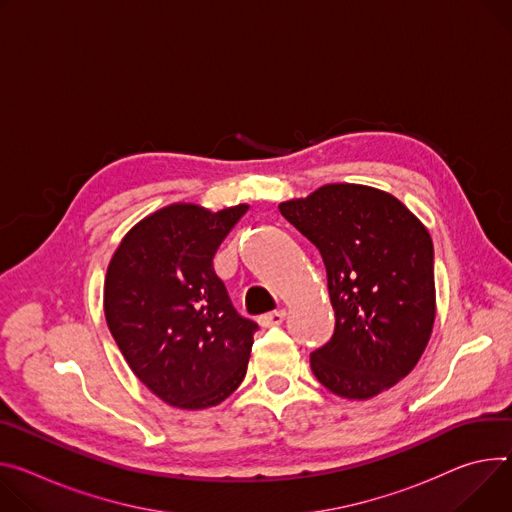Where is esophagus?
Here are the masks:
<instances>
[{
  "instance_id": "obj_1",
  "label": "esophagus",
  "mask_w": 512,
  "mask_h": 512,
  "mask_svg": "<svg viewBox=\"0 0 512 512\" xmlns=\"http://www.w3.org/2000/svg\"><path fill=\"white\" fill-rule=\"evenodd\" d=\"M288 312L286 310H275V312H267L259 318L261 327H280V324L286 320Z\"/></svg>"
}]
</instances>
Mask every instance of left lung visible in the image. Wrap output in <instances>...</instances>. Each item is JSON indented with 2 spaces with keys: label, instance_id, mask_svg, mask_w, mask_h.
<instances>
[{
  "label": "left lung",
  "instance_id": "1",
  "mask_svg": "<svg viewBox=\"0 0 512 512\" xmlns=\"http://www.w3.org/2000/svg\"><path fill=\"white\" fill-rule=\"evenodd\" d=\"M320 251L335 310L331 341L310 355L316 380L367 400L406 378L431 339L437 300L433 241L398 198L359 183H327L280 204Z\"/></svg>",
  "mask_w": 512,
  "mask_h": 512
}]
</instances>
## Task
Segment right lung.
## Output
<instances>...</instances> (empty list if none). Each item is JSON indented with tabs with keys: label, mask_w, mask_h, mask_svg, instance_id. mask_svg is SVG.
I'll return each mask as SVG.
<instances>
[{
	"label": "right lung",
	"mask_w": 512,
	"mask_h": 512,
	"mask_svg": "<svg viewBox=\"0 0 512 512\" xmlns=\"http://www.w3.org/2000/svg\"><path fill=\"white\" fill-rule=\"evenodd\" d=\"M247 210L169 204L136 222L110 259L108 329L134 376L175 408L216 406L247 374L257 324L237 314L212 267Z\"/></svg>",
	"instance_id": "1"
}]
</instances>
